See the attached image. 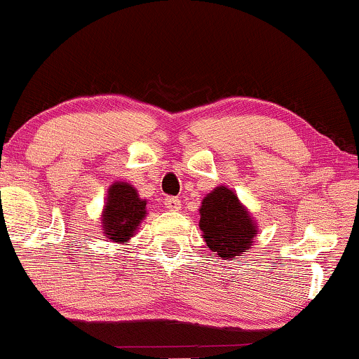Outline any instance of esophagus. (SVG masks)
<instances>
[{
    "label": "esophagus",
    "mask_w": 359,
    "mask_h": 359,
    "mask_svg": "<svg viewBox=\"0 0 359 359\" xmlns=\"http://www.w3.org/2000/svg\"><path fill=\"white\" fill-rule=\"evenodd\" d=\"M165 208H167L168 211H179L180 210V199L179 198H173V196H168V198H165Z\"/></svg>",
    "instance_id": "obj_1"
}]
</instances>
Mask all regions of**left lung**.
<instances>
[{"mask_svg":"<svg viewBox=\"0 0 359 359\" xmlns=\"http://www.w3.org/2000/svg\"><path fill=\"white\" fill-rule=\"evenodd\" d=\"M199 212L204 242L222 259H235V255L249 249L257 235V226L238 203L235 192L223 186L204 198Z\"/></svg>","mask_w":359,"mask_h":359,"instance_id":"1","label":"left lung"}]
</instances>
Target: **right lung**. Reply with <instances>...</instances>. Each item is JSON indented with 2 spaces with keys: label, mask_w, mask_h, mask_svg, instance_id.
Returning <instances> with one entry per match:
<instances>
[{
  "label": "right lung",
  "mask_w": 359,
  "mask_h": 359,
  "mask_svg": "<svg viewBox=\"0 0 359 359\" xmlns=\"http://www.w3.org/2000/svg\"><path fill=\"white\" fill-rule=\"evenodd\" d=\"M147 216V201L140 199L136 189L126 182H116L109 189L104 211V233L112 242H126L133 237Z\"/></svg>",
  "instance_id": "1"
}]
</instances>
